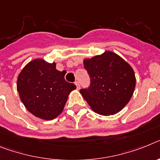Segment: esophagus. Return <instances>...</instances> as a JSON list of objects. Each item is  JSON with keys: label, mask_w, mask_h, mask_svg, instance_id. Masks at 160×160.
Instances as JSON below:
<instances>
[{"label": "esophagus", "mask_w": 160, "mask_h": 160, "mask_svg": "<svg viewBox=\"0 0 160 160\" xmlns=\"http://www.w3.org/2000/svg\"><path fill=\"white\" fill-rule=\"evenodd\" d=\"M75 84H76V88H77L78 90H79V89H80V83H79V82H76V83H75Z\"/></svg>", "instance_id": "34e87169"}]
</instances>
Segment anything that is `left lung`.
Here are the masks:
<instances>
[{
  "instance_id": "8db88e82",
  "label": "left lung",
  "mask_w": 160,
  "mask_h": 160,
  "mask_svg": "<svg viewBox=\"0 0 160 160\" xmlns=\"http://www.w3.org/2000/svg\"><path fill=\"white\" fill-rule=\"evenodd\" d=\"M83 62L90 76L91 84L88 89L80 92L91 109L102 115L119 112L128 103L136 86L132 67L109 50L85 58Z\"/></svg>"
}]
</instances>
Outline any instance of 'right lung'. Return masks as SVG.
<instances>
[{
	"instance_id": "1",
	"label": "right lung",
	"mask_w": 160,
	"mask_h": 160,
	"mask_svg": "<svg viewBox=\"0 0 160 160\" xmlns=\"http://www.w3.org/2000/svg\"><path fill=\"white\" fill-rule=\"evenodd\" d=\"M65 72L56 69V62L49 63L35 58L18 76L17 91L20 100L31 114L44 120H52L62 112L70 92L76 89L67 82Z\"/></svg>"
}]
</instances>
